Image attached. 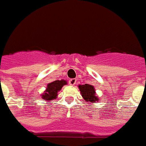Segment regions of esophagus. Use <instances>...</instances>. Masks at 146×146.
<instances>
[{
	"mask_svg": "<svg viewBox=\"0 0 146 146\" xmlns=\"http://www.w3.org/2000/svg\"><path fill=\"white\" fill-rule=\"evenodd\" d=\"M76 81H77L76 79H74V78L70 79L69 81H68V84H69L70 85H72V86H74V85H75V84H76Z\"/></svg>",
	"mask_w": 146,
	"mask_h": 146,
	"instance_id": "obj_1",
	"label": "esophagus"
}]
</instances>
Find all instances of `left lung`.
I'll list each match as a JSON object with an SVG mask.
<instances>
[{"label": "left lung", "mask_w": 146, "mask_h": 146, "mask_svg": "<svg viewBox=\"0 0 146 146\" xmlns=\"http://www.w3.org/2000/svg\"><path fill=\"white\" fill-rule=\"evenodd\" d=\"M80 94L83 99L88 103H94L99 101V96H96L95 87L93 85L85 84L78 85Z\"/></svg>", "instance_id": "1"}]
</instances>
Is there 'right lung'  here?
I'll return each instance as SVG.
<instances>
[{"label": "right lung", "instance_id": "1", "mask_svg": "<svg viewBox=\"0 0 146 146\" xmlns=\"http://www.w3.org/2000/svg\"><path fill=\"white\" fill-rule=\"evenodd\" d=\"M67 84V80H57L50 83L46 86V89L40 94L42 100L44 101H51L56 99L58 93L62 88L64 85Z\"/></svg>", "mask_w": 146, "mask_h": 146}]
</instances>
